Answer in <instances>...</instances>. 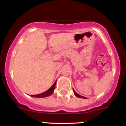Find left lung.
<instances>
[{
    "instance_id": "obj_1",
    "label": "left lung",
    "mask_w": 126,
    "mask_h": 126,
    "mask_svg": "<svg viewBox=\"0 0 126 126\" xmlns=\"http://www.w3.org/2000/svg\"><path fill=\"white\" fill-rule=\"evenodd\" d=\"M73 92H74V94H75V95H76V96H77V97H78V98H84V99H86V98L84 97V96H81V95H79V94H78L76 93V92L75 91L74 89H73Z\"/></svg>"
}]
</instances>
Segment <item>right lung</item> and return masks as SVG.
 Listing matches in <instances>:
<instances>
[{"label":"right lung","mask_w":126,"mask_h":126,"mask_svg":"<svg viewBox=\"0 0 126 126\" xmlns=\"http://www.w3.org/2000/svg\"><path fill=\"white\" fill-rule=\"evenodd\" d=\"M56 81H55L54 83H53V85L51 86V88H49L48 90L46 91V92H43V93L40 94L31 95V96H32V97H35V98H44V97H47V96H50V95H51L53 93V92H54L55 86H56Z\"/></svg>","instance_id":"right-lung-1"}]
</instances>
